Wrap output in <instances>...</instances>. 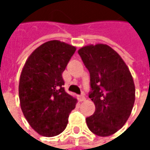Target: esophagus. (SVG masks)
I'll use <instances>...</instances> for the list:
<instances>
[{
  "instance_id": "1",
  "label": "esophagus",
  "mask_w": 150,
  "mask_h": 150,
  "mask_svg": "<svg viewBox=\"0 0 150 150\" xmlns=\"http://www.w3.org/2000/svg\"><path fill=\"white\" fill-rule=\"evenodd\" d=\"M78 99H79V101H80V102H82V101H84L86 98H85L84 95H81V96H78Z\"/></svg>"
}]
</instances>
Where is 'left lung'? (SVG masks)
Segmentation results:
<instances>
[{
	"label": "left lung",
	"mask_w": 150,
	"mask_h": 150,
	"mask_svg": "<svg viewBox=\"0 0 150 150\" xmlns=\"http://www.w3.org/2000/svg\"><path fill=\"white\" fill-rule=\"evenodd\" d=\"M90 74L88 97L95 113L86 118L89 130L99 136L117 132L128 121L135 99L131 73L116 51L106 44L88 45L78 50Z\"/></svg>",
	"instance_id": "8db88e82"
}]
</instances>
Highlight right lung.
I'll return each instance as SVG.
<instances>
[{"mask_svg": "<svg viewBox=\"0 0 150 150\" xmlns=\"http://www.w3.org/2000/svg\"><path fill=\"white\" fill-rule=\"evenodd\" d=\"M75 47L57 40L39 46L27 59L20 76L21 108L31 128L52 137L67 127L77 100L63 88L62 72Z\"/></svg>", "mask_w": 150, "mask_h": 150, "instance_id": "1", "label": "right lung"}]
</instances>
